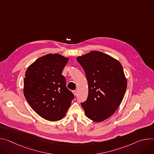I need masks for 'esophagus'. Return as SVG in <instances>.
Masks as SVG:
<instances>
[{"instance_id":"1","label":"esophagus","mask_w":154,"mask_h":154,"mask_svg":"<svg viewBox=\"0 0 154 154\" xmlns=\"http://www.w3.org/2000/svg\"><path fill=\"white\" fill-rule=\"evenodd\" d=\"M72 93H73V94H74V96H76V95H77V91L76 90H74V91H72Z\"/></svg>"}]
</instances>
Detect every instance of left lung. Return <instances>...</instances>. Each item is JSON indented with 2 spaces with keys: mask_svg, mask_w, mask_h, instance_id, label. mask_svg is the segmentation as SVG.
Here are the masks:
<instances>
[{
  "mask_svg": "<svg viewBox=\"0 0 154 154\" xmlns=\"http://www.w3.org/2000/svg\"><path fill=\"white\" fill-rule=\"evenodd\" d=\"M88 84V96L81 103L86 116L102 122L114 114L127 88V79L120 62L100 51L77 57Z\"/></svg>",
  "mask_w": 154,
  "mask_h": 154,
  "instance_id": "8db88e82",
  "label": "left lung"
}]
</instances>
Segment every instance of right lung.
Masks as SVG:
<instances>
[{"mask_svg":"<svg viewBox=\"0 0 154 154\" xmlns=\"http://www.w3.org/2000/svg\"><path fill=\"white\" fill-rule=\"evenodd\" d=\"M69 58L49 54L38 58L28 67L24 79V94L33 110L49 121L64 118L74 94L61 74Z\"/></svg>","mask_w":154,"mask_h":154,"instance_id":"right-lung-1","label":"right lung"}]
</instances>
